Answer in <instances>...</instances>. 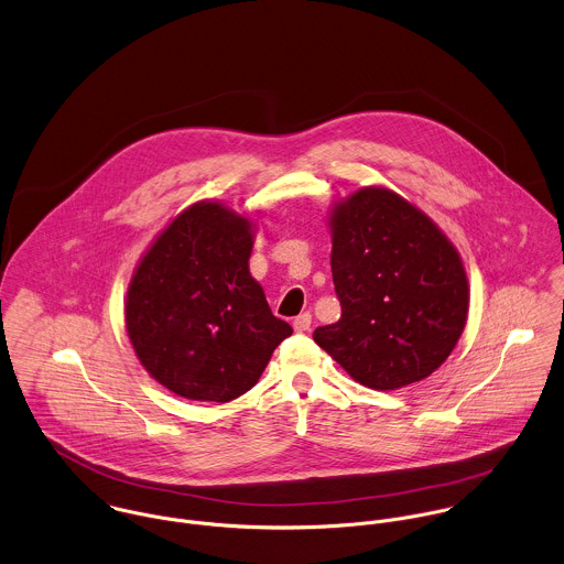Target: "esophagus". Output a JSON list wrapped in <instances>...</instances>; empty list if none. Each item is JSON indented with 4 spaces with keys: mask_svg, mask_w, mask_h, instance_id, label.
Instances as JSON below:
<instances>
[{
    "mask_svg": "<svg viewBox=\"0 0 564 564\" xmlns=\"http://www.w3.org/2000/svg\"><path fill=\"white\" fill-rule=\"evenodd\" d=\"M292 325H294V332H296V334L310 332V327H312V314H301V316H296Z\"/></svg>",
    "mask_w": 564,
    "mask_h": 564,
    "instance_id": "esophagus-1",
    "label": "esophagus"
}]
</instances>
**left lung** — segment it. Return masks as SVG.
I'll return each mask as SVG.
<instances>
[{
	"label": "left lung",
	"mask_w": 564,
	"mask_h": 564,
	"mask_svg": "<svg viewBox=\"0 0 564 564\" xmlns=\"http://www.w3.org/2000/svg\"><path fill=\"white\" fill-rule=\"evenodd\" d=\"M341 316L314 339L361 386L397 390L430 377L468 316L459 252L419 207L386 187H361L329 216Z\"/></svg>",
	"instance_id": "obj_1"
}]
</instances>
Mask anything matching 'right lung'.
Instances as JSON below:
<instances>
[{"label":"right lung","mask_w":564,"mask_h":564,"mask_svg":"<svg viewBox=\"0 0 564 564\" xmlns=\"http://www.w3.org/2000/svg\"><path fill=\"white\" fill-rule=\"evenodd\" d=\"M254 230L225 203H194L156 235L132 272L126 334L148 375L178 397H241L292 336L248 270Z\"/></svg>","instance_id":"obj_1"}]
</instances>
